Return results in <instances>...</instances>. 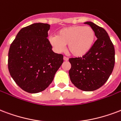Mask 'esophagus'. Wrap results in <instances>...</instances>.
<instances>
[{
	"label": "esophagus",
	"mask_w": 121,
	"mask_h": 121,
	"mask_svg": "<svg viewBox=\"0 0 121 121\" xmlns=\"http://www.w3.org/2000/svg\"><path fill=\"white\" fill-rule=\"evenodd\" d=\"M63 59H64V61H68V58H67L66 57H64V58H63Z\"/></svg>",
	"instance_id": "34e87169"
}]
</instances>
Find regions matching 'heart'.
I'll return each instance as SVG.
<instances>
[{"label":"heart","mask_w":121,"mask_h":121,"mask_svg":"<svg viewBox=\"0 0 121 121\" xmlns=\"http://www.w3.org/2000/svg\"><path fill=\"white\" fill-rule=\"evenodd\" d=\"M96 34L89 26L71 25L62 28L55 37L49 38V43L57 52L64 50L67 44L68 53L74 57L87 54L94 45Z\"/></svg>","instance_id":"obj_1"}]
</instances>
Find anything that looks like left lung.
I'll return each instance as SVG.
<instances>
[{"label": "left lung", "instance_id": "1", "mask_svg": "<svg viewBox=\"0 0 121 121\" xmlns=\"http://www.w3.org/2000/svg\"><path fill=\"white\" fill-rule=\"evenodd\" d=\"M84 23L94 29L97 40L85 56L69 59L71 68L70 80L75 87L84 91H93L108 80L115 64V49L103 28L92 22Z\"/></svg>", "mask_w": 121, "mask_h": 121}]
</instances>
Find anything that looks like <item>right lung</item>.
Here are the masks:
<instances>
[{
  "instance_id": "add662e5",
  "label": "right lung",
  "mask_w": 121,
  "mask_h": 121,
  "mask_svg": "<svg viewBox=\"0 0 121 121\" xmlns=\"http://www.w3.org/2000/svg\"><path fill=\"white\" fill-rule=\"evenodd\" d=\"M48 23H36L23 28L11 44L8 69L17 85L29 93L47 89L63 62L48 40Z\"/></svg>"
}]
</instances>
